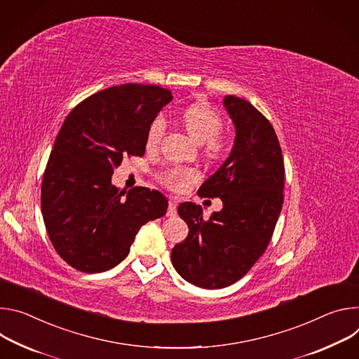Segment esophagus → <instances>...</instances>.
Listing matches in <instances>:
<instances>
[{"label":"esophagus","instance_id":"esophagus-1","mask_svg":"<svg viewBox=\"0 0 359 359\" xmlns=\"http://www.w3.org/2000/svg\"><path fill=\"white\" fill-rule=\"evenodd\" d=\"M167 215L168 217H175L177 215V200H175V198H170Z\"/></svg>","mask_w":359,"mask_h":359}]
</instances>
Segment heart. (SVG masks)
Returning <instances> with one entry per match:
<instances>
[{
  "label": "heart",
  "instance_id": "heart-1",
  "mask_svg": "<svg viewBox=\"0 0 359 359\" xmlns=\"http://www.w3.org/2000/svg\"><path fill=\"white\" fill-rule=\"evenodd\" d=\"M182 124L188 134L204 145V152L208 158L217 159L224 155L226 149V140L219 130L222 127L221 116L205 104H192L182 111ZM165 118L155 116L145 135L147 148H156L165 134ZM198 177L195 170L185 167H171L161 172V182L174 191H181L185 184L195 181Z\"/></svg>",
  "mask_w": 359,
  "mask_h": 359
}]
</instances>
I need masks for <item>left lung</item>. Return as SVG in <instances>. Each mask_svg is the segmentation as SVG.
I'll return each instance as SVG.
<instances>
[{
    "instance_id": "1",
    "label": "left lung",
    "mask_w": 359,
    "mask_h": 359,
    "mask_svg": "<svg viewBox=\"0 0 359 359\" xmlns=\"http://www.w3.org/2000/svg\"><path fill=\"white\" fill-rule=\"evenodd\" d=\"M224 107L235 127V141L221 168L198 195L221 198L222 210L204 219L203 208L178 205L189 232L171 251L185 281L205 290L236 283L266 250L284 203V158L268 119L251 102L233 95Z\"/></svg>"
}]
</instances>
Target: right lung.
Segmentation results:
<instances>
[{
    "instance_id": "1",
    "label": "right lung",
    "mask_w": 359,
    "mask_h": 359,
    "mask_svg": "<svg viewBox=\"0 0 359 359\" xmlns=\"http://www.w3.org/2000/svg\"><path fill=\"white\" fill-rule=\"evenodd\" d=\"M172 100L158 86L124 84L79 102L55 138L41 185V212L58 255L81 272H104L130 252L140 228L161 218L155 189L111 184L124 156H142L147 130Z\"/></svg>"
}]
</instances>
